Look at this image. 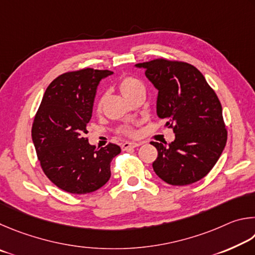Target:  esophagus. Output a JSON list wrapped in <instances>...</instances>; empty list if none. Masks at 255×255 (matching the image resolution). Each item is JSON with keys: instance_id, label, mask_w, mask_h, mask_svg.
I'll list each match as a JSON object with an SVG mask.
<instances>
[{"instance_id": "esophagus-1", "label": "esophagus", "mask_w": 255, "mask_h": 255, "mask_svg": "<svg viewBox=\"0 0 255 255\" xmlns=\"http://www.w3.org/2000/svg\"><path fill=\"white\" fill-rule=\"evenodd\" d=\"M140 145V143H137V142H124L122 144V150H130V149H134L137 148V146Z\"/></svg>"}]
</instances>
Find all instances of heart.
<instances>
[{"instance_id":"obj_1","label":"heart","mask_w":255,"mask_h":255,"mask_svg":"<svg viewBox=\"0 0 255 255\" xmlns=\"http://www.w3.org/2000/svg\"><path fill=\"white\" fill-rule=\"evenodd\" d=\"M119 88L121 93H122L123 95L128 100V98L134 95L135 93L141 91V89H144V86L139 79L132 77V76H127V77H123L120 80ZM101 107H102V101H100L96 104V111H101ZM121 132H122L123 134H128V135L134 134V131H133L131 128H123L122 130H121Z\"/></svg>"}]
</instances>
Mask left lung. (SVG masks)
<instances>
[{
	"label": "left lung",
	"instance_id": "left-lung-1",
	"mask_svg": "<svg viewBox=\"0 0 255 255\" xmlns=\"http://www.w3.org/2000/svg\"><path fill=\"white\" fill-rule=\"evenodd\" d=\"M158 89L157 114L176 139L151 142L158 150L152 163L169 185H190L204 178L220 159L227 141L221 102L193 65L163 58L136 64Z\"/></svg>",
	"mask_w": 255,
	"mask_h": 255
}]
</instances>
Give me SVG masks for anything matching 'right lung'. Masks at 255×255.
<instances>
[{
  "instance_id": "1",
  "label": "right lung",
  "mask_w": 255,
  "mask_h": 255,
  "mask_svg": "<svg viewBox=\"0 0 255 255\" xmlns=\"http://www.w3.org/2000/svg\"><path fill=\"white\" fill-rule=\"evenodd\" d=\"M111 70L85 68L53 79L34 116L32 141L42 170L58 188L70 194L100 189L111 177V162L121 152L110 143L96 149L88 143L96 89Z\"/></svg>"
}]
</instances>
